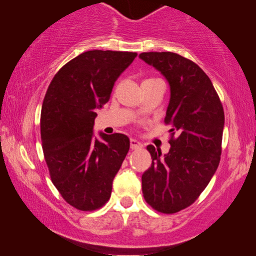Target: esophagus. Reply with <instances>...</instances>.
Returning a JSON list of instances; mask_svg holds the SVG:
<instances>
[{
	"mask_svg": "<svg viewBox=\"0 0 256 256\" xmlns=\"http://www.w3.org/2000/svg\"><path fill=\"white\" fill-rule=\"evenodd\" d=\"M130 148L134 149V150H136V149H141V148H142V143L138 142V140L132 138V140H130Z\"/></svg>",
	"mask_w": 256,
	"mask_h": 256,
	"instance_id": "1",
	"label": "esophagus"
}]
</instances>
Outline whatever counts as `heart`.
Here are the masks:
<instances>
[{
    "mask_svg": "<svg viewBox=\"0 0 256 256\" xmlns=\"http://www.w3.org/2000/svg\"><path fill=\"white\" fill-rule=\"evenodd\" d=\"M148 80H149V79H148Z\"/></svg>",
    "mask_w": 256,
    "mask_h": 256,
    "instance_id": "heart-1",
    "label": "heart"
}]
</instances>
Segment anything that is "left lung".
Masks as SVG:
<instances>
[{
  "label": "left lung",
  "mask_w": 256,
  "mask_h": 256,
  "mask_svg": "<svg viewBox=\"0 0 256 256\" xmlns=\"http://www.w3.org/2000/svg\"><path fill=\"white\" fill-rule=\"evenodd\" d=\"M140 58L170 85L164 122L171 127V148L162 156L146 146L152 163L142 174V192L154 210L171 214L194 204L216 171L225 114L212 82L196 62L174 52H143Z\"/></svg>",
  "instance_id": "obj_1"
}]
</instances>
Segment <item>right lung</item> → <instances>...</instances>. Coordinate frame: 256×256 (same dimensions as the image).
Wrapping results in <instances>:
<instances>
[{
    "instance_id": "obj_1",
    "label": "right lung",
    "mask_w": 256,
    "mask_h": 256,
    "mask_svg": "<svg viewBox=\"0 0 256 256\" xmlns=\"http://www.w3.org/2000/svg\"><path fill=\"white\" fill-rule=\"evenodd\" d=\"M138 54L92 50L62 66L45 94L40 114L44 158L64 200L94 211L110 200L112 184L129 150L124 134L93 136L96 110L108 102L118 76Z\"/></svg>"
}]
</instances>
